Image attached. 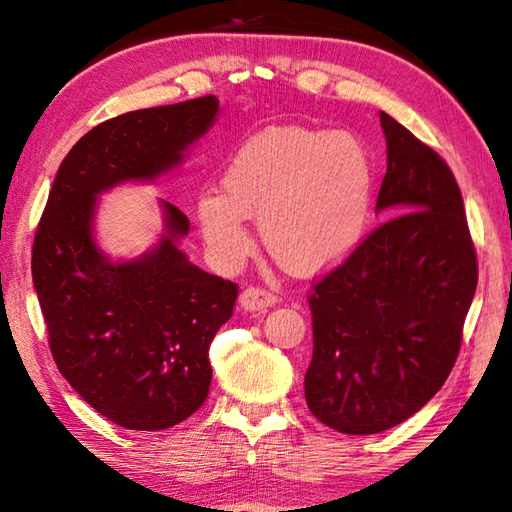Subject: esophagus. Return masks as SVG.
I'll return each instance as SVG.
<instances>
[{"instance_id":"34e87169","label":"esophagus","mask_w":512,"mask_h":512,"mask_svg":"<svg viewBox=\"0 0 512 512\" xmlns=\"http://www.w3.org/2000/svg\"><path fill=\"white\" fill-rule=\"evenodd\" d=\"M275 303H277V297L273 292L259 286H248L246 290H242V295H239V306L250 312L266 310L270 306H275Z\"/></svg>"}]
</instances>
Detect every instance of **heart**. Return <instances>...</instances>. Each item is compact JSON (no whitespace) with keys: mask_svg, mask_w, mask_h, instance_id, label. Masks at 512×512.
<instances>
[{"mask_svg":"<svg viewBox=\"0 0 512 512\" xmlns=\"http://www.w3.org/2000/svg\"><path fill=\"white\" fill-rule=\"evenodd\" d=\"M372 151L352 132L275 127L250 138L224 171V193L206 189L198 222L217 264L235 268L253 248L246 217H259L268 253L295 273L350 257L372 213Z\"/></svg>","mask_w":512,"mask_h":512,"instance_id":"1","label":"heart"}]
</instances>
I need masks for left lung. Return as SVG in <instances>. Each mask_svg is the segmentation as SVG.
Masks as SVG:
<instances>
[{
	"label": "left lung",
	"instance_id": "1",
	"mask_svg": "<svg viewBox=\"0 0 512 512\" xmlns=\"http://www.w3.org/2000/svg\"><path fill=\"white\" fill-rule=\"evenodd\" d=\"M394 217L312 284V416L347 436L405 422L438 394L462 345L477 255L458 182L436 151L380 112Z\"/></svg>",
	"mask_w": 512,
	"mask_h": 512
}]
</instances>
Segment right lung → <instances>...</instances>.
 <instances>
[{
  "mask_svg": "<svg viewBox=\"0 0 512 512\" xmlns=\"http://www.w3.org/2000/svg\"><path fill=\"white\" fill-rule=\"evenodd\" d=\"M217 110L209 94L96 125L63 158L37 226L32 284L54 363L118 427L169 429L202 407L209 345L231 319L237 284L189 262L178 248L189 220L169 202L158 246L110 262L92 233L96 195L180 165Z\"/></svg>",
  "mask_w": 512,
  "mask_h": 512,
  "instance_id": "right-lung-1",
  "label": "right lung"
}]
</instances>
